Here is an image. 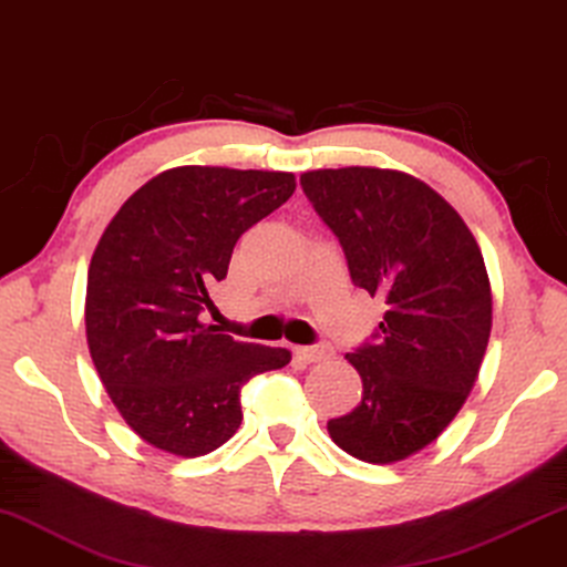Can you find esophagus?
<instances>
[{
	"mask_svg": "<svg viewBox=\"0 0 567 567\" xmlns=\"http://www.w3.org/2000/svg\"><path fill=\"white\" fill-rule=\"evenodd\" d=\"M293 355L303 360V363H322V360L332 358V348L324 342L322 344H301V348L293 350Z\"/></svg>",
	"mask_w": 567,
	"mask_h": 567,
	"instance_id": "esophagus-1",
	"label": "esophagus"
}]
</instances>
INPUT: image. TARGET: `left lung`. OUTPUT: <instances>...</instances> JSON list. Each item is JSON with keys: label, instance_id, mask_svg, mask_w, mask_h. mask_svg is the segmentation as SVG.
<instances>
[{"label": "left lung", "instance_id": "left-lung-1", "mask_svg": "<svg viewBox=\"0 0 567 567\" xmlns=\"http://www.w3.org/2000/svg\"><path fill=\"white\" fill-rule=\"evenodd\" d=\"M299 184L352 284L385 299L371 340L344 355L363 399L327 430L358 461H404L440 437L478 379L491 334L481 248L437 192L399 171L324 168Z\"/></svg>", "mask_w": 567, "mask_h": 567}]
</instances>
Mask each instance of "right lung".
Masks as SVG:
<instances>
[{
    "mask_svg": "<svg viewBox=\"0 0 567 567\" xmlns=\"http://www.w3.org/2000/svg\"><path fill=\"white\" fill-rule=\"evenodd\" d=\"M297 188L293 174L184 166L122 204L86 281V340L125 422L153 447L196 457L233 437L240 391L291 360L204 324L235 243Z\"/></svg>",
    "mask_w": 567,
    "mask_h": 567,
    "instance_id": "obj_1",
    "label": "right lung"
}]
</instances>
